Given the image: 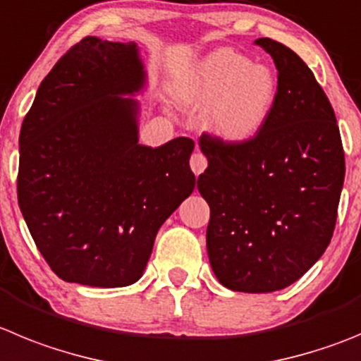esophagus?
<instances>
[{
  "label": "esophagus",
  "mask_w": 361,
  "mask_h": 361,
  "mask_svg": "<svg viewBox=\"0 0 361 361\" xmlns=\"http://www.w3.org/2000/svg\"><path fill=\"white\" fill-rule=\"evenodd\" d=\"M190 166L193 170L195 175H200L207 168V159L206 155L200 154V152H195L190 159Z\"/></svg>",
  "instance_id": "1"
}]
</instances>
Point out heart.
<instances>
[{"instance_id": "b5f03b06", "label": "heart", "mask_w": 361, "mask_h": 361, "mask_svg": "<svg viewBox=\"0 0 361 361\" xmlns=\"http://www.w3.org/2000/svg\"><path fill=\"white\" fill-rule=\"evenodd\" d=\"M279 97V84L267 66L229 48L209 53L184 85L191 105L209 109L207 128L227 143H245L263 130Z\"/></svg>"}]
</instances>
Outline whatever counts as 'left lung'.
I'll use <instances>...</instances> for the list:
<instances>
[{"label":"left lung","mask_w":361,"mask_h":361,"mask_svg":"<svg viewBox=\"0 0 361 361\" xmlns=\"http://www.w3.org/2000/svg\"><path fill=\"white\" fill-rule=\"evenodd\" d=\"M256 44L277 68L276 107L245 143L200 135L207 168L197 188L211 209L206 240L216 279L234 292L267 293L295 283L329 245L345 157L312 69L281 42Z\"/></svg>","instance_id":"obj_1"}]
</instances>
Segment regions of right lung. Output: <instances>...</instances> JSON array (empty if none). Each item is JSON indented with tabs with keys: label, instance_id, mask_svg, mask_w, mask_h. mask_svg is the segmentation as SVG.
Listing matches in <instances>:
<instances>
[{
	"label": "right lung",
	"instance_id": "add662e5",
	"mask_svg": "<svg viewBox=\"0 0 361 361\" xmlns=\"http://www.w3.org/2000/svg\"><path fill=\"white\" fill-rule=\"evenodd\" d=\"M135 42L84 37L41 82L19 134L18 200L49 269L118 288L143 276L159 227L195 190V143H137Z\"/></svg>",
	"mask_w": 361,
	"mask_h": 361
}]
</instances>
